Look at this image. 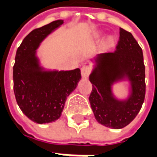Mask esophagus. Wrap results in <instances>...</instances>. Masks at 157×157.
<instances>
[{"label": "esophagus", "instance_id": "obj_1", "mask_svg": "<svg viewBox=\"0 0 157 157\" xmlns=\"http://www.w3.org/2000/svg\"><path fill=\"white\" fill-rule=\"evenodd\" d=\"M90 72H91V68L89 65H83L81 68V73L83 77H87Z\"/></svg>", "mask_w": 157, "mask_h": 157}]
</instances>
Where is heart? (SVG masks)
I'll return each instance as SVG.
<instances>
[{"instance_id":"obj_1","label":"heart","mask_w":157,"mask_h":157,"mask_svg":"<svg viewBox=\"0 0 157 157\" xmlns=\"http://www.w3.org/2000/svg\"><path fill=\"white\" fill-rule=\"evenodd\" d=\"M104 33L102 31H98V32H96L94 33V39L96 40H101V39L104 37ZM116 43V38L115 36L113 35H109V37H107L105 40L102 43V47L104 48H111L115 45Z\"/></svg>"}]
</instances>
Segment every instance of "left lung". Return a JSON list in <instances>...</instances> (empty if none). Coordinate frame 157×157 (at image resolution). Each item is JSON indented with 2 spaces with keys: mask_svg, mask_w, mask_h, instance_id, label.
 <instances>
[{
  "mask_svg": "<svg viewBox=\"0 0 157 157\" xmlns=\"http://www.w3.org/2000/svg\"><path fill=\"white\" fill-rule=\"evenodd\" d=\"M116 50L98 54L91 60L89 75L92 91L89 97L97 121L108 128H122L138 114L145 100V65L141 48L130 33L120 28ZM128 82V96L118 99L113 86Z\"/></svg>",
  "mask_w": 157,
  "mask_h": 157,
  "instance_id": "8db88e82",
  "label": "left lung"
}]
</instances>
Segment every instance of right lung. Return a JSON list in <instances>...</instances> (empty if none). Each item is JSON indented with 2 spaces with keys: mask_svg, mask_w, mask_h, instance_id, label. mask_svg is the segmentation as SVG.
<instances>
[{
  "mask_svg": "<svg viewBox=\"0 0 157 157\" xmlns=\"http://www.w3.org/2000/svg\"><path fill=\"white\" fill-rule=\"evenodd\" d=\"M63 23V20H56L33 30L16 54L13 66L16 100L22 113L37 124H48L59 118L67 97L82 79L79 68L45 69L37 55L40 44Z\"/></svg>",
  "mask_w": 157,
  "mask_h": 157,
  "instance_id": "add662e5",
  "label": "right lung"
}]
</instances>
